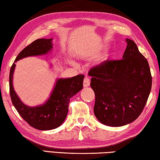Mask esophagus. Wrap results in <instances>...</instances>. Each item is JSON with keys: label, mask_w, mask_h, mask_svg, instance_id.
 <instances>
[{"label": "esophagus", "mask_w": 160, "mask_h": 160, "mask_svg": "<svg viewBox=\"0 0 160 160\" xmlns=\"http://www.w3.org/2000/svg\"><path fill=\"white\" fill-rule=\"evenodd\" d=\"M90 86V79L88 77H85L83 79V86L84 87H88Z\"/></svg>", "instance_id": "esophagus-1"}]
</instances>
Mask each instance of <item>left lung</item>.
I'll return each mask as SVG.
<instances>
[{
    "instance_id": "obj_1",
    "label": "left lung",
    "mask_w": 160,
    "mask_h": 160,
    "mask_svg": "<svg viewBox=\"0 0 160 160\" xmlns=\"http://www.w3.org/2000/svg\"><path fill=\"white\" fill-rule=\"evenodd\" d=\"M122 60H105L92 67L91 87L96 96L94 114L102 124L122 127L144 109L152 87L149 64L133 41L127 38Z\"/></svg>"
}]
</instances>
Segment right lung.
I'll list each match as a JSON object with an SVG mask.
<instances>
[{"label": "right lung", "instance_id": "1", "mask_svg": "<svg viewBox=\"0 0 160 160\" xmlns=\"http://www.w3.org/2000/svg\"><path fill=\"white\" fill-rule=\"evenodd\" d=\"M52 38H39L32 42L19 53L11 67L9 77L10 93L12 104L22 118L32 127L38 130H52L60 127L68 113L70 98L83 88L84 75L58 78L49 98L43 104L29 107L21 101L14 90L12 79L15 62L30 56L48 54L52 49Z\"/></svg>", "mask_w": 160, "mask_h": 160}]
</instances>
